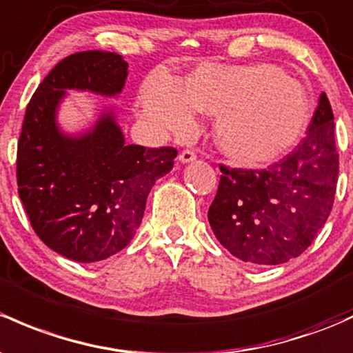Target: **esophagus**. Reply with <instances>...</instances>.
Instances as JSON below:
<instances>
[{
    "label": "esophagus",
    "mask_w": 353,
    "mask_h": 353,
    "mask_svg": "<svg viewBox=\"0 0 353 353\" xmlns=\"http://www.w3.org/2000/svg\"><path fill=\"white\" fill-rule=\"evenodd\" d=\"M179 161L184 162V164L196 161V152L191 150V148H186V150H183L179 154Z\"/></svg>",
    "instance_id": "34e87169"
}]
</instances>
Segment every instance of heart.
I'll list each match as a JSON object with an SVG mask.
<instances>
[{
  "instance_id": "obj_1",
  "label": "heart",
  "mask_w": 353,
  "mask_h": 353,
  "mask_svg": "<svg viewBox=\"0 0 353 353\" xmlns=\"http://www.w3.org/2000/svg\"><path fill=\"white\" fill-rule=\"evenodd\" d=\"M142 114L164 132L189 133L194 111L216 114L214 140L232 159L265 164L285 154L310 120L299 81L276 65H203L186 83L155 74L140 92Z\"/></svg>"
}]
</instances>
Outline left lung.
I'll list each match as a JSON object with an SVG mask.
<instances>
[{
	"label": "left lung",
	"mask_w": 353,
	"mask_h": 353,
	"mask_svg": "<svg viewBox=\"0 0 353 353\" xmlns=\"http://www.w3.org/2000/svg\"><path fill=\"white\" fill-rule=\"evenodd\" d=\"M220 170L208 220L226 250L259 265L301 255L328 220L339 181L335 121L325 92L306 137L281 161L267 169L220 164Z\"/></svg>",
	"instance_id": "obj_1"
}]
</instances>
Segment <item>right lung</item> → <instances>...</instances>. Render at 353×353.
Instances as JSON below:
<instances>
[{
  "label": "right lung",
  "mask_w": 353,
  "mask_h": 353,
  "mask_svg": "<svg viewBox=\"0 0 353 353\" xmlns=\"http://www.w3.org/2000/svg\"><path fill=\"white\" fill-rule=\"evenodd\" d=\"M127 69L113 52L69 55L43 77L25 111L17 148L18 194L39 239L70 261H103L127 247L152 186L177 157L174 147L127 145L111 114L81 139L55 127L64 89L113 96L123 88Z\"/></svg>",
  "instance_id": "1"
}]
</instances>
